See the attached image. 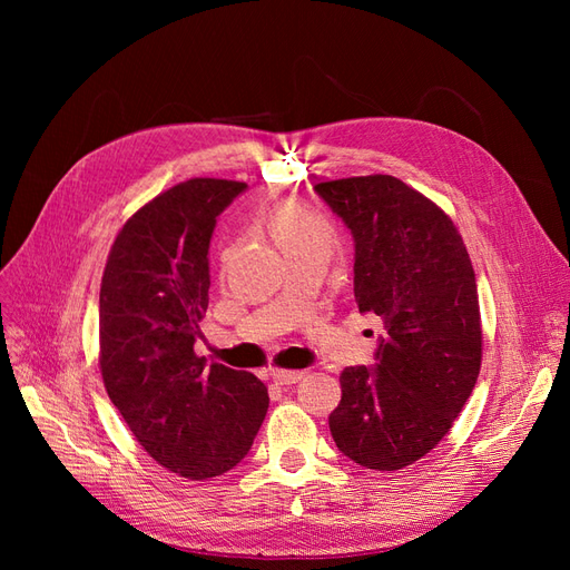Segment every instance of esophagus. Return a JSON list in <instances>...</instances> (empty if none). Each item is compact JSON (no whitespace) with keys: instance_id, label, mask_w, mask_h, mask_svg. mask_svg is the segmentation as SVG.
Here are the masks:
<instances>
[{"instance_id":"obj_1","label":"esophagus","mask_w":570,"mask_h":570,"mask_svg":"<svg viewBox=\"0 0 570 570\" xmlns=\"http://www.w3.org/2000/svg\"><path fill=\"white\" fill-rule=\"evenodd\" d=\"M268 375L278 385H295V383L302 381V371H278V368H273Z\"/></svg>"}]
</instances>
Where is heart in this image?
Segmentation results:
<instances>
[{"label": "heart", "mask_w": 570, "mask_h": 570, "mask_svg": "<svg viewBox=\"0 0 570 570\" xmlns=\"http://www.w3.org/2000/svg\"><path fill=\"white\" fill-rule=\"evenodd\" d=\"M271 235L285 252V256L316 249L323 254L333 252V230L321 218L308 214L297 204H285L271 218Z\"/></svg>", "instance_id": "1"}]
</instances>
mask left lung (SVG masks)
Returning <instances> with one entry per match:
<instances>
[{"label":"left lung","mask_w":570,"mask_h":570,"mask_svg":"<svg viewBox=\"0 0 570 570\" xmlns=\"http://www.w3.org/2000/svg\"><path fill=\"white\" fill-rule=\"evenodd\" d=\"M354 239V297L381 316L373 366L340 373L331 413L337 450L373 471H400L450 433L482 356L475 273L454 223L392 176L314 185Z\"/></svg>","instance_id":"1"}]
</instances>
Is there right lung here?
<instances>
[{"label":"right lung","instance_id":"add662e5","mask_svg":"<svg viewBox=\"0 0 570 570\" xmlns=\"http://www.w3.org/2000/svg\"><path fill=\"white\" fill-rule=\"evenodd\" d=\"M245 183L193 178L154 197L111 247L99 289V366L145 452L189 480L247 456L268 411L256 375L195 354L209 306V245Z\"/></svg>","mask_w":570,"mask_h":570}]
</instances>
